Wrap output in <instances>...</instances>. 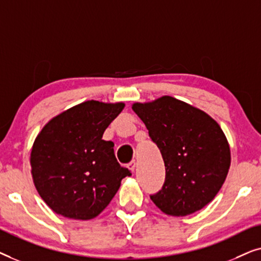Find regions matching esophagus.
<instances>
[{"label": "esophagus", "instance_id": "34e87169", "mask_svg": "<svg viewBox=\"0 0 261 261\" xmlns=\"http://www.w3.org/2000/svg\"><path fill=\"white\" fill-rule=\"evenodd\" d=\"M135 165H137V163H135V160H132V162L128 164V169H129L132 172H134V170H135Z\"/></svg>", "mask_w": 261, "mask_h": 261}]
</instances>
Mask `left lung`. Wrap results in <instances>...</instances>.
<instances>
[{"mask_svg": "<svg viewBox=\"0 0 261 261\" xmlns=\"http://www.w3.org/2000/svg\"><path fill=\"white\" fill-rule=\"evenodd\" d=\"M132 109L148 129L165 164V183L151 195L171 216H187L210 203L230 166V148L219 123L203 110L163 96Z\"/></svg>", "mask_w": 261, "mask_h": 261, "instance_id": "left-lung-1", "label": "left lung"}]
</instances>
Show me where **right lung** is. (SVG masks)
I'll use <instances>...</instances> for the list:
<instances>
[{
  "mask_svg": "<svg viewBox=\"0 0 261 261\" xmlns=\"http://www.w3.org/2000/svg\"><path fill=\"white\" fill-rule=\"evenodd\" d=\"M124 105L87 101L45 124L31 152L35 188L53 212L91 220L107 208L130 171L117 163L103 133Z\"/></svg>",
  "mask_w": 261,
  "mask_h": 261,
  "instance_id": "right-lung-1",
  "label": "right lung"
}]
</instances>
